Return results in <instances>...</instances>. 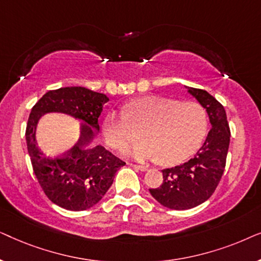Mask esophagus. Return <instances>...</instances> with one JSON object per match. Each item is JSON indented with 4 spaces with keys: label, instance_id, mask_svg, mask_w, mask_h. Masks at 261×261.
Listing matches in <instances>:
<instances>
[{
    "label": "esophagus",
    "instance_id": "esophagus-1",
    "mask_svg": "<svg viewBox=\"0 0 261 261\" xmlns=\"http://www.w3.org/2000/svg\"><path fill=\"white\" fill-rule=\"evenodd\" d=\"M130 167H133L135 170H139V171H142V172H145V171H147V166H142V165H135V164H128Z\"/></svg>",
    "mask_w": 261,
    "mask_h": 261
}]
</instances>
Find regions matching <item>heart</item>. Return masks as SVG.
Returning <instances> with one entry per match:
<instances>
[{"label":"heart","instance_id":"obj_1","mask_svg":"<svg viewBox=\"0 0 261 261\" xmlns=\"http://www.w3.org/2000/svg\"><path fill=\"white\" fill-rule=\"evenodd\" d=\"M124 109L106 114L103 137L107 144L117 148L138 138L141 129L144 140L122 149L137 160L177 165L197 152L208 130L205 109L196 102L145 96L127 103Z\"/></svg>","mask_w":261,"mask_h":261}]
</instances>
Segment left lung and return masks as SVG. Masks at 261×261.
Returning a JSON list of instances; mask_svg holds the SVG:
<instances>
[{
  "instance_id": "left-lung-1",
  "label": "left lung",
  "mask_w": 261,
  "mask_h": 261,
  "mask_svg": "<svg viewBox=\"0 0 261 261\" xmlns=\"http://www.w3.org/2000/svg\"><path fill=\"white\" fill-rule=\"evenodd\" d=\"M185 88L206 110L212 129L194 158L179 166L163 170V184L149 189L156 202L173 210L195 208L213 195L223 174L230 140L223 106L205 90Z\"/></svg>"
}]
</instances>
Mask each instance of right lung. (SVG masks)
I'll use <instances>...</instances> for the list:
<instances>
[{
    "instance_id": "1",
    "label": "right lung",
    "mask_w": 261,
    "mask_h": 261,
    "mask_svg": "<svg viewBox=\"0 0 261 261\" xmlns=\"http://www.w3.org/2000/svg\"><path fill=\"white\" fill-rule=\"evenodd\" d=\"M109 101L105 94L83 87L47 91L28 117L26 142L37 179L49 201L72 212L87 210L101 201L112 187L122 160L103 146H92L99 132L98 117ZM60 112L82 121L80 138L65 155L46 156L36 142V127L41 116Z\"/></svg>"
}]
</instances>
